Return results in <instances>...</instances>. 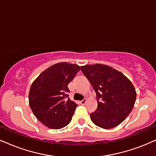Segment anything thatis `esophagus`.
Returning a JSON list of instances; mask_svg holds the SVG:
<instances>
[{
  "label": "esophagus",
  "mask_w": 156,
  "mask_h": 156,
  "mask_svg": "<svg viewBox=\"0 0 156 156\" xmlns=\"http://www.w3.org/2000/svg\"><path fill=\"white\" fill-rule=\"evenodd\" d=\"M85 103H86V99H84V100H82V101H80V104L81 105H84L85 104Z\"/></svg>",
  "instance_id": "1"
}]
</instances>
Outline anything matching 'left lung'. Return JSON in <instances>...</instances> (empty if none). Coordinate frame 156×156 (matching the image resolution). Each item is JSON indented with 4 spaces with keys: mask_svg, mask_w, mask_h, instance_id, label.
<instances>
[{
    "mask_svg": "<svg viewBox=\"0 0 156 156\" xmlns=\"http://www.w3.org/2000/svg\"><path fill=\"white\" fill-rule=\"evenodd\" d=\"M81 71L97 98V109L90 113L92 122L103 129L118 126L134 107L137 93L133 84L122 73L106 65H85Z\"/></svg>",
    "mask_w": 156,
    "mask_h": 156,
    "instance_id": "obj_1",
    "label": "left lung"
}]
</instances>
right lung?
<instances>
[{"label": "right lung", "instance_id": "right-lung-1", "mask_svg": "<svg viewBox=\"0 0 156 156\" xmlns=\"http://www.w3.org/2000/svg\"><path fill=\"white\" fill-rule=\"evenodd\" d=\"M80 67L62 62L40 74L30 87L29 103L32 112L42 124L58 129L69 124L77 104L69 98L68 84Z\"/></svg>", "mask_w": 156, "mask_h": 156}]
</instances>
